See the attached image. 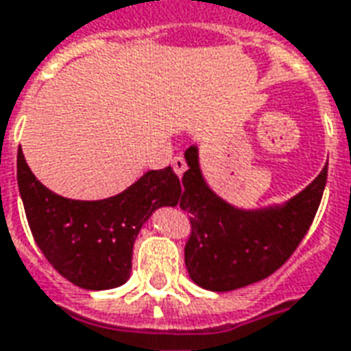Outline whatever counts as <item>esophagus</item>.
Instances as JSON below:
<instances>
[{"label": "esophagus", "instance_id": "esophagus-1", "mask_svg": "<svg viewBox=\"0 0 351 351\" xmlns=\"http://www.w3.org/2000/svg\"><path fill=\"white\" fill-rule=\"evenodd\" d=\"M171 165H173V169H175V173L178 176L184 175V171L188 169V163H186V158L180 154H176L173 160H171Z\"/></svg>", "mask_w": 351, "mask_h": 351}]
</instances>
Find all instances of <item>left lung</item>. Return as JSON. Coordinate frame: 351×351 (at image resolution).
<instances>
[{"instance_id": "obj_1", "label": "left lung", "mask_w": 351, "mask_h": 351, "mask_svg": "<svg viewBox=\"0 0 351 351\" xmlns=\"http://www.w3.org/2000/svg\"><path fill=\"white\" fill-rule=\"evenodd\" d=\"M180 208L191 232L184 247L189 277L206 290L228 292L262 281L292 256L320 206L328 163L314 182L282 208L241 212L214 195L202 180L197 149L186 150Z\"/></svg>"}]
</instances>
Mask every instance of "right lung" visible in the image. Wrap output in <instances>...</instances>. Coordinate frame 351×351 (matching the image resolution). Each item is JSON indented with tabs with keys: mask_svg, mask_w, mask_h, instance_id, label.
<instances>
[{
	"mask_svg": "<svg viewBox=\"0 0 351 351\" xmlns=\"http://www.w3.org/2000/svg\"><path fill=\"white\" fill-rule=\"evenodd\" d=\"M31 234L46 261L85 290L121 287L132 271V251L143 223L160 206H175L182 184L171 167L149 171L123 193L102 201H74L53 193L31 173L22 152L16 163Z\"/></svg>",
	"mask_w": 351,
	"mask_h": 351,
	"instance_id": "1",
	"label": "right lung"
}]
</instances>
